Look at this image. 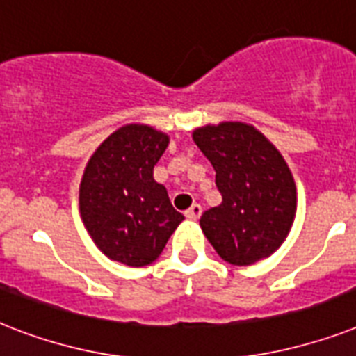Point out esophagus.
Segmentation results:
<instances>
[{"instance_id": "1", "label": "esophagus", "mask_w": 356, "mask_h": 356, "mask_svg": "<svg viewBox=\"0 0 356 356\" xmlns=\"http://www.w3.org/2000/svg\"><path fill=\"white\" fill-rule=\"evenodd\" d=\"M201 212H203V209H201V205H197V203H194V205L190 207L188 211L184 212V216L188 218V220H197V218L201 216Z\"/></svg>"}]
</instances>
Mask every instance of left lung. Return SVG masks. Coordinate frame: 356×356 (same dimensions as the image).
Wrapping results in <instances>:
<instances>
[{"mask_svg": "<svg viewBox=\"0 0 356 356\" xmlns=\"http://www.w3.org/2000/svg\"><path fill=\"white\" fill-rule=\"evenodd\" d=\"M211 161L222 203L200 225L225 262L251 266L286 240L298 211L296 181L275 145L253 125L222 122L192 133Z\"/></svg>", "mask_w": 356, "mask_h": 356, "instance_id": "8db88e82", "label": "left lung"}]
</instances>
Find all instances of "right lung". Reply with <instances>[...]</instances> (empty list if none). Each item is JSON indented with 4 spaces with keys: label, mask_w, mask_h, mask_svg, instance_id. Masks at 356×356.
Listing matches in <instances>:
<instances>
[{
    "label": "right lung",
    "mask_w": 356,
    "mask_h": 356,
    "mask_svg": "<svg viewBox=\"0 0 356 356\" xmlns=\"http://www.w3.org/2000/svg\"><path fill=\"white\" fill-rule=\"evenodd\" d=\"M170 136L145 123H127L103 140L86 162L79 212L86 231L107 259L142 268L159 259L184 220L153 168Z\"/></svg>",
    "instance_id": "right-lung-1"
}]
</instances>
